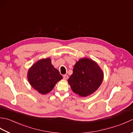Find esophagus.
Returning <instances> with one entry per match:
<instances>
[{
  "label": "esophagus",
  "mask_w": 133,
  "mask_h": 133,
  "mask_svg": "<svg viewBox=\"0 0 133 133\" xmlns=\"http://www.w3.org/2000/svg\"><path fill=\"white\" fill-rule=\"evenodd\" d=\"M63 79H64V80H67V79H68V76H67V75H63Z\"/></svg>",
  "instance_id": "1"
}]
</instances>
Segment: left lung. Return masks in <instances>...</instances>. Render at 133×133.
I'll return each mask as SVG.
<instances>
[{
    "instance_id": "left-lung-1",
    "label": "left lung",
    "mask_w": 133,
    "mask_h": 133,
    "mask_svg": "<svg viewBox=\"0 0 133 133\" xmlns=\"http://www.w3.org/2000/svg\"><path fill=\"white\" fill-rule=\"evenodd\" d=\"M103 77L102 70L97 62L88 58H83L76 62L68 83L73 92L81 97H85L97 91L102 83Z\"/></svg>"
}]
</instances>
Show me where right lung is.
<instances>
[{"instance_id":"1","label":"right lung","mask_w":133,"mask_h":133,"mask_svg":"<svg viewBox=\"0 0 133 133\" xmlns=\"http://www.w3.org/2000/svg\"><path fill=\"white\" fill-rule=\"evenodd\" d=\"M27 79L30 85L41 94H46L62 79L58 70L51 63L50 58H43L32 65L28 70Z\"/></svg>"}]
</instances>
